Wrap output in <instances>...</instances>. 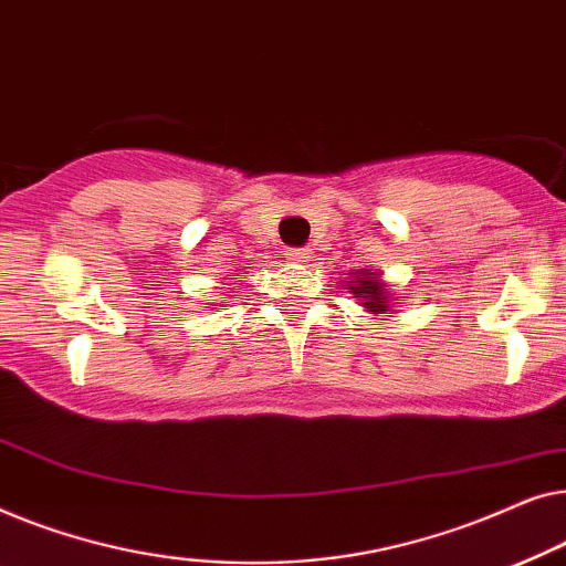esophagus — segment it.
I'll use <instances>...</instances> for the list:
<instances>
[{
    "label": "esophagus",
    "mask_w": 566,
    "mask_h": 566,
    "mask_svg": "<svg viewBox=\"0 0 566 566\" xmlns=\"http://www.w3.org/2000/svg\"><path fill=\"white\" fill-rule=\"evenodd\" d=\"M284 256L290 261H310L313 259V249H286Z\"/></svg>",
    "instance_id": "1"
}]
</instances>
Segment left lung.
I'll use <instances>...</instances> for the list:
<instances>
[{
	"label": "left lung",
	"mask_w": 566,
	"mask_h": 566,
	"mask_svg": "<svg viewBox=\"0 0 566 566\" xmlns=\"http://www.w3.org/2000/svg\"><path fill=\"white\" fill-rule=\"evenodd\" d=\"M356 297L364 300L361 305L369 307V313H385L387 310V294H385V284L379 282L377 272H359L356 282L348 284Z\"/></svg>",
	"instance_id": "obj_1"
}]
</instances>
